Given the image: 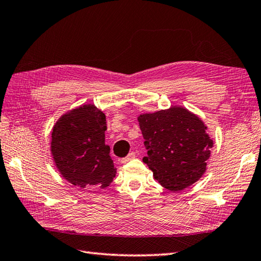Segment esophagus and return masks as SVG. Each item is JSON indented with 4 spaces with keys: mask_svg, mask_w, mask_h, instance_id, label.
Returning a JSON list of instances; mask_svg holds the SVG:
<instances>
[{
    "mask_svg": "<svg viewBox=\"0 0 261 261\" xmlns=\"http://www.w3.org/2000/svg\"><path fill=\"white\" fill-rule=\"evenodd\" d=\"M136 158V153L135 152H130L128 155L126 156V158H123L120 160V162L123 164H125V163H127V162H129V161H132L133 159H135Z\"/></svg>",
    "mask_w": 261,
    "mask_h": 261,
    "instance_id": "1",
    "label": "esophagus"
}]
</instances>
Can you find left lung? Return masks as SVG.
I'll return each mask as SVG.
<instances>
[{"instance_id": "left-lung-1", "label": "left lung", "mask_w": 261, "mask_h": 261, "mask_svg": "<svg viewBox=\"0 0 261 261\" xmlns=\"http://www.w3.org/2000/svg\"><path fill=\"white\" fill-rule=\"evenodd\" d=\"M147 156L143 162L155 179L171 191H179L202 176L213 142L198 116L182 107L143 114L138 117Z\"/></svg>"}]
</instances>
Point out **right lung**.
I'll return each instance as SVG.
<instances>
[{
  "mask_svg": "<svg viewBox=\"0 0 261 261\" xmlns=\"http://www.w3.org/2000/svg\"><path fill=\"white\" fill-rule=\"evenodd\" d=\"M106 116L94 103L65 114L51 134V153L58 170L79 188H107L116 174L105 144Z\"/></svg>",
  "mask_w": 261,
  "mask_h": 261,
  "instance_id": "obj_1",
  "label": "right lung"
}]
</instances>
